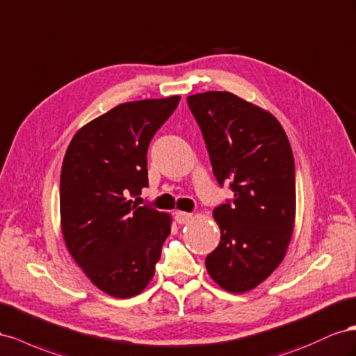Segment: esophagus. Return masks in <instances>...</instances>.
I'll return each instance as SVG.
<instances>
[{"mask_svg":"<svg viewBox=\"0 0 356 356\" xmlns=\"http://www.w3.org/2000/svg\"><path fill=\"white\" fill-rule=\"evenodd\" d=\"M176 222L177 223H189L192 220V216L191 213H185V211H176Z\"/></svg>","mask_w":356,"mask_h":356,"instance_id":"esophagus-1","label":"esophagus"}]
</instances>
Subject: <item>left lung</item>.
Returning a JSON list of instances; mask_svg holds the SVG:
<instances>
[{"mask_svg":"<svg viewBox=\"0 0 356 356\" xmlns=\"http://www.w3.org/2000/svg\"><path fill=\"white\" fill-rule=\"evenodd\" d=\"M215 177L234 200L213 210L220 243L206 258L210 277L243 293L266 280L286 255L296 222V164L280 122L231 92L188 97Z\"/></svg>","mask_w":356,"mask_h":356,"instance_id":"left-lung-1","label":"left lung"}]
</instances>
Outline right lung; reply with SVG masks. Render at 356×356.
<instances>
[{"mask_svg":"<svg viewBox=\"0 0 356 356\" xmlns=\"http://www.w3.org/2000/svg\"><path fill=\"white\" fill-rule=\"evenodd\" d=\"M179 95L119 104L88 122L70 141L60 170L59 210L65 246L89 280L131 298L155 274L171 216L129 197L147 181V147Z\"/></svg>","mask_w":356,"mask_h":356,"instance_id":"right-lung-1","label":"right lung"}]
</instances>
